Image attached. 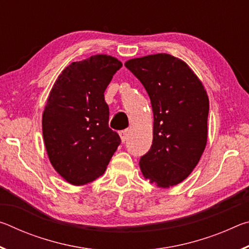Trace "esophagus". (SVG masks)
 <instances>
[{
    "instance_id": "obj_1",
    "label": "esophagus",
    "mask_w": 249,
    "mask_h": 249,
    "mask_svg": "<svg viewBox=\"0 0 249 249\" xmlns=\"http://www.w3.org/2000/svg\"><path fill=\"white\" fill-rule=\"evenodd\" d=\"M120 136H121V140H122V142H125V141L127 140V137H128V133H127V130H121L120 132Z\"/></svg>"
}]
</instances>
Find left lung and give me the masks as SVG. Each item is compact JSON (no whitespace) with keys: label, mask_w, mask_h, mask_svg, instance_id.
<instances>
[{"label":"left lung","mask_w":249,"mask_h":249,"mask_svg":"<svg viewBox=\"0 0 249 249\" xmlns=\"http://www.w3.org/2000/svg\"><path fill=\"white\" fill-rule=\"evenodd\" d=\"M149 95L154 113L153 145L142 156V175L160 188L187 178L208 141L209 98L202 82L184 61L168 53L125 62Z\"/></svg>","instance_id":"left-lung-1"}]
</instances>
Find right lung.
<instances>
[{
    "instance_id": "right-lung-1",
    "label": "right lung",
    "mask_w": 249,
    "mask_h": 249,
    "mask_svg": "<svg viewBox=\"0 0 249 249\" xmlns=\"http://www.w3.org/2000/svg\"><path fill=\"white\" fill-rule=\"evenodd\" d=\"M122 67L116 58L95 54L72 62L50 91L43 113V136L53 167L66 181L83 185L104 174L121 144L108 127L104 91Z\"/></svg>"
}]
</instances>
